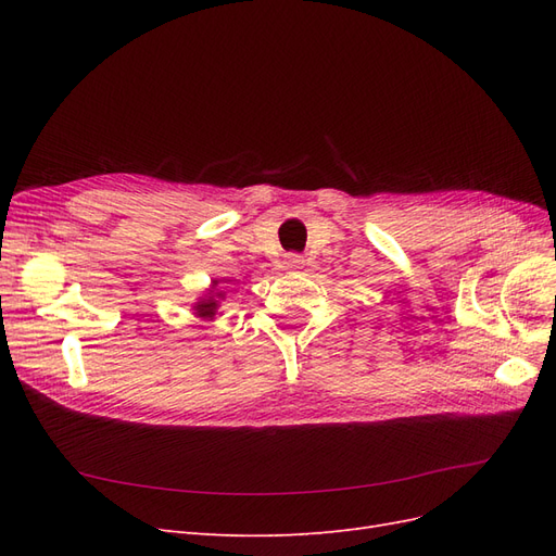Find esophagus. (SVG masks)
<instances>
[{"label":"esophagus","instance_id":"esophagus-1","mask_svg":"<svg viewBox=\"0 0 556 556\" xmlns=\"http://www.w3.org/2000/svg\"><path fill=\"white\" fill-rule=\"evenodd\" d=\"M285 268H288V271H299V268H304V257L301 255H285Z\"/></svg>","mask_w":556,"mask_h":556}]
</instances>
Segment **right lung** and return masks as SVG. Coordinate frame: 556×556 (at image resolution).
<instances>
[{
  "instance_id": "obj_1",
  "label": "right lung",
  "mask_w": 556,
  "mask_h": 556,
  "mask_svg": "<svg viewBox=\"0 0 556 556\" xmlns=\"http://www.w3.org/2000/svg\"><path fill=\"white\" fill-rule=\"evenodd\" d=\"M215 288H217V280H213L211 290H208L204 296H199V301H197V304L192 306V311H197V315H199V317L213 319V317H215V313H217V308H220V301H217V299L223 296V292H217Z\"/></svg>"
}]
</instances>
